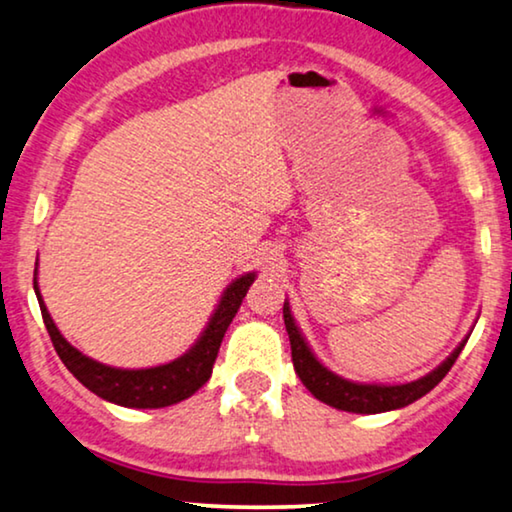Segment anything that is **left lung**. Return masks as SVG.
Masks as SVG:
<instances>
[{"label": "left lung", "mask_w": 512, "mask_h": 512, "mask_svg": "<svg viewBox=\"0 0 512 512\" xmlns=\"http://www.w3.org/2000/svg\"><path fill=\"white\" fill-rule=\"evenodd\" d=\"M283 320L285 329L290 334V345H292V364L301 383L308 387V392L313 394L315 399L325 401L327 406H334L338 410H348V413H385V410H397L408 406V403L417 401L424 394L434 390V387L445 378V373L452 369V364L457 362L459 352L466 345L462 341L455 348V352L445 359V362L434 369L427 376L420 380H413V383L406 385H362V383H350L336 373H331L327 366L318 362V357L313 355L308 343L301 336L292 320L290 306H283Z\"/></svg>", "instance_id": "8db88e82"}]
</instances>
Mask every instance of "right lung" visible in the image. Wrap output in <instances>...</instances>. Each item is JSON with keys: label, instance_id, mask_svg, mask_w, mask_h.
<instances>
[{"label": "right lung", "instance_id": "right-lung-1", "mask_svg": "<svg viewBox=\"0 0 512 512\" xmlns=\"http://www.w3.org/2000/svg\"><path fill=\"white\" fill-rule=\"evenodd\" d=\"M255 273H246V276L236 278L232 285L222 294L218 308H215L211 322L204 329V334L192 350H187L183 357L174 359V362L153 366V369H113V366L99 364L95 359L85 357L78 352L74 345L67 343V338L60 334L55 327L53 318H50L46 304H43L37 278H34V292H37L43 325L48 329L53 348L64 366L74 373L76 380L111 403L125 408H164L171 403H178L187 397H192L206 380L211 378L215 357H218L220 343L225 338V331L229 322L234 320L236 311H239L243 297H246L248 287L253 285Z\"/></svg>", "mask_w": 512, "mask_h": 512}]
</instances>
